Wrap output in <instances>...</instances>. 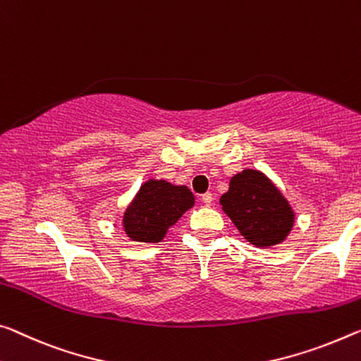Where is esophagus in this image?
Instances as JSON below:
<instances>
[{
	"label": "esophagus",
	"mask_w": 361,
	"mask_h": 361,
	"mask_svg": "<svg viewBox=\"0 0 361 361\" xmlns=\"http://www.w3.org/2000/svg\"><path fill=\"white\" fill-rule=\"evenodd\" d=\"M201 201L205 204V205H210L212 201H214V196H212V192H205L201 196Z\"/></svg>",
	"instance_id": "34e87169"
}]
</instances>
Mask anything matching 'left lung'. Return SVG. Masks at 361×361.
I'll return each mask as SVG.
<instances>
[{"label":"left lung","mask_w":361,"mask_h":361,"mask_svg":"<svg viewBox=\"0 0 361 361\" xmlns=\"http://www.w3.org/2000/svg\"><path fill=\"white\" fill-rule=\"evenodd\" d=\"M221 209L255 247L283 243L294 226L295 214L288 199L259 170H243L220 197Z\"/></svg>","instance_id":"1"}]
</instances>
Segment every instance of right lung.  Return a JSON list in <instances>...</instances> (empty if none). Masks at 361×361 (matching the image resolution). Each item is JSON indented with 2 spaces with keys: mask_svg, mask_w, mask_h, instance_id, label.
<instances>
[{
  "mask_svg": "<svg viewBox=\"0 0 361 361\" xmlns=\"http://www.w3.org/2000/svg\"><path fill=\"white\" fill-rule=\"evenodd\" d=\"M192 205L194 196L186 186L149 180L125 210L123 230L131 241L160 243L169 228Z\"/></svg>",
  "mask_w": 361,
  "mask_h": 361,
  "instance_id": "1",
  "label": "right lung"
}]
</instances>
